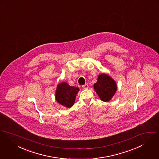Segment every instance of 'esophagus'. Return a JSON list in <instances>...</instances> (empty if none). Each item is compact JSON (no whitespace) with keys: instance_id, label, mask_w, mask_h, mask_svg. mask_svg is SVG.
Segmentation results:
<instances>
[{"instance_id":"34e87169","label":"esophagus","mask_w":159,"mask_h":159,"mask_svg":"<svg viewBox=\"0 0 159 159\" xmlns=\"http://www.w3.org/2000/svg\"><path fill=\"white\" fill-rule=\"evenodd\" d=\"M82 88L84 89H88V85L87 84H85L84 85H83L82 86Z\"/></svg>"}]
</instances>
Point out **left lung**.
<instances>
[{"mask_svg": "<svg viewBox=\"0 0 159 159\" xmlns=\"http://www.w3.org/2000/svg\"><path fill=\"white\" fill-rule=\"evenodd\" d=\"M93 87L101 100L104 102L110 101L117 90L116 82L105 73L98 75V81L94 84Z\"/></svg>", "mask_w": 159, "mask_h": 159, "instance_id": "8db88e82", "label": "left lung"}]
</instances>
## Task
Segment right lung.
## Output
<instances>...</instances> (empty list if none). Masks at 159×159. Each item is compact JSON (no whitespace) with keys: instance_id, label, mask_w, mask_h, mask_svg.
I'll use <instances>...</instances> for the list:
<instances>
[{"instance_id":"right-lung-1","label":"right lung","mask_w":159,"mask_h":159,"mask_svg":"<svg viewBox=\"0 0 159 159\" xmlns=\"http://www.w3.org/2000/svg\"><path fill=\"white\" fill-rule=\"evenodd\" d=\"M79 88L71 87L68 83L63 82L58 84L55 91V99L58 103L66 108L74 105Z\"/></svg>"}]
</instances>
